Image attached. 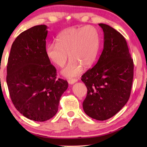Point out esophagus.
I'll return each mask as SVG.
<instances>
[{
	"label": "esophagus",
	"instance_id": "34e87169",
	"mask_svg": "<svg viewBox=\"0 0 147 147\" xmlns=\"http://www.w3.org/2000/svg\"><path fill=\"white\" fill-rule=\"evenodd\" d=\"M78 80L77 79H75V78H74V79H70V80H68V83L69 84H73L74 83H76V82H77Z\"/></svg>",
	"mask_w": 147,
	"mask_h": 147
}]
</instances>
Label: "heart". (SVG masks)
Masks as SVG:
<instances>
[{
    "label": "heart",
    "mask_w": 147,
    "mask_h": 147,
    "mask_svg": "<svg viewBox=\"0 0 147 147\" xmlns=\"http://www.w3.org/2000/svg\"><path fill=\"white\" fill-rule=\"evenodd\" d=\"M99 45V34L94 27H70L58 35L57 41L48 44L45 53L50 61L61 67L65 65L69 57L71 58L62 71L64 76L71 78L80 74L83 66L88 67L94 63Z\"/></svg>",
    "instance_id": "b5f03b06"
}]
</instances>
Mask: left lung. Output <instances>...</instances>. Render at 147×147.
<instances>
[{
  "label": "left lung",
  "mask_w": 147,
  "mask_h": 147,
  "mask_svg": "<svg viewBox=\"0 0 147 147\" xmlns=\"http://www.w3.org/2000/svg\"><path fill=\"white\" fill-rule=\"evenodd\" d=\"M99 26L104 31L103 51L81 80L88 89L84 112L94 119L105 120L117 114L129 99L134 63L123 36L109 25Z\"/></svg>",
  "instance_id": "left-lung-1"
}]
</instances>
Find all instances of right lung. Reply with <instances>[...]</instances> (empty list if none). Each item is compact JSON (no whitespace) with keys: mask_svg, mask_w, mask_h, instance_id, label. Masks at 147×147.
<instances>
[{"mask_svg":"<svg viewBox=\"0 0 147 147\" xmlns=\"http://www.w3.org/2000/svg\"><path fill=\"white\" fill-rule=\"evenodd\" d=\"M47 27L37 25L21 33L11 46L7 83L13 104L26 118L44 122L57 112L59 100L67 89L66 80L46 55Z\"/></svg>","mask_w":147,"mask_h":147,"instance_id":"right-lung-1","label":"right lung"}]
</instances>
